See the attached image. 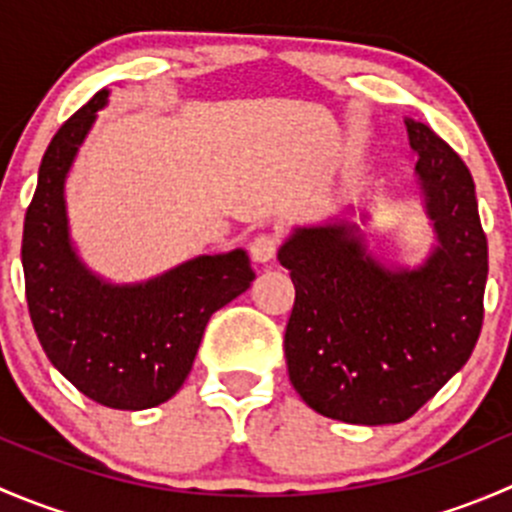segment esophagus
Listing matches in <instances>:
<instances>
[{"label":"esophagus","mask_w":512,"mask_h":512,"mask_svg":"<svg viewBox=\"0 0 512 512\" xmlns=\"http://www.w3.org/2000/svg\"><path fill=\"white\" fill-rule=\"evenodd\" d=\"M277 247H280V237L272 235V232H262V235L252 237L250 242V255L255 262H270L277 255Z\"/></svg>","instance_id":"obj_1"}]
</instances>
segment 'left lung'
Masks as SVG:
<instances>
[{
  "label": "left lung",
  "instance_id": "obj_1",
  "mask_svg": "<svg viewBox=\"0 0 512 512\" xmlns=\"http://www.w3.org/2000/svg\"><path fill=\"white\" fill-rule=\"evenodd\" d=\"M438 247L418 270H386L352 227H302L282 245L294 282L289 381L317 414L401 423L473 354L483 327L488 240L476 183L426 123L406 121Z\"/></svg>",
  "mask_w": 512,
  "mask_h": 512
}]
</instances>
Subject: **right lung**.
I'll return each mask as SVG.
<instances>
[{"label":"right lung","mask_w":512,"mask_h":512,"mask_svg":"<svg viewBox=\"0 0 512 512\" xmlns=\"http://www.w3.org/2000/svg\"><path fill=\"white\" fill-rule=\"evenodd\" d=\"M98 91L56 131L41 158L22 237L24 289L34 332L51 364L108 409L163 404L193 369L210 317L255 280L242 250L203 255L163 277L113 287L71 250L64 180L106 103Z\"/></svg>","instance_id":"right-lung-1"}]
</instances>
